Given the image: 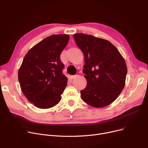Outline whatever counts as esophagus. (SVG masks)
Here are the masks:
<instances>
[{"instance_id": "34e87169", "label": "esophagus", "mask_w": 148, "mask_h": 148, "mask_svg": "<svg viewBox=\"0 0 148 148\" xmlns=\"http://www.w3.org/2000/svg\"><path fill=\"white\" fill-rule=\"evenodd\" d=\"M79 75H80V73H77V74L75 75L72 76V79H75V78H77V77H78V76H79Z\"/></svg>"}]
</instances>
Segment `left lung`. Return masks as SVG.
<instances>
[{
  "label": "left lung",
  "instance_id": "left-lung-1",
  "mask_svg": "<svg viewBox=\"0 0 148 148\" xmlns=\"http://www.w3.org/2000/svg\"><path fill=\"white\" fill-rule=\"evenodd\" d=\"M73 36L84 57L83 73L87 85L80 91L82 99L97 108L110 104L125 86L127 74L125 60L107 40L84 34Z\"/></svg>",
  "mask_w": 148,
  "mask_h": 148
}]
</instances>
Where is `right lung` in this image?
Returning a JSON list of instances; mask_svg holds the SVG:
<instances>
[{
	"label": "right lung",
	"instance_id": "add662e5",
	"mask_svg": "<svg viewBox=\"0 0 148 148\" xmlns=\"http://www.w3.org/2000/svg\"><path fill=\"white\" fill-rule=\"evenodd\" d=\"M68 35H53L30 49L18 71V81L23 94L40 108L58 104L67 85L60 55L67 45Z\"/></svg>",
	"mask_w": 148,
	"mask_h": 148
}]
</instances>
